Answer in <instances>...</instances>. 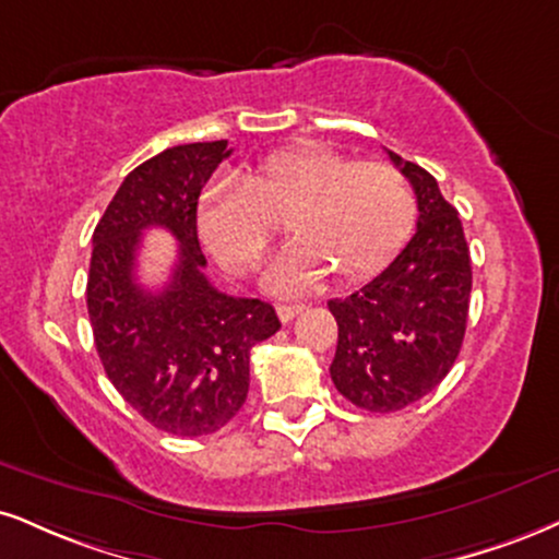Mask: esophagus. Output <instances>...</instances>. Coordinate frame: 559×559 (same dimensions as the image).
Listing matches in <instances>:
<instances>
[{
    "mask_svg": "<svg viewBox=\"0 0 559 559\" xmlns=\"http://www.w3.org/2000/svg\"><path fill=\"white\" fill-rule=\"evenodd\" d=\"M302 311H306V306H302V302H280V306H277V316H280L282 323L293 321L295 316L302 313Z\"/></svg>",
    "mask_w": 559,
    "mask_h": 559,
    "instance_id": "esophagus-1",
    "label": "esophagus"
}]
</instances>
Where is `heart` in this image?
<instances>
[{
    "mask_svg": "<svg viewBox=\"0 0 559 559\" xmlns=\"http://www.w3.org/2000/svg\"><path fill=\"white\" fill-rule=\"evenodd\" d=\"M272 217L287 219L295 243L269 264L264 285L287 295L326 272L355 282L383 269L409 238L415 194L391 163L349 160L321 144L277 150L246 181L215 178L199 194V236L233 272L259 266L274 238Z\"/></svg>",
    "mask_w": 559,
    "mask_h": 559,
    "instance_id": "1",
    "label": "heart"
}]
</instances>
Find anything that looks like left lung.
I'll list each match as a JSON object with an SVG mask.
<instances>
[{"label":"left lung","instance_id":"obj_1","mask_svg":"<svg viewBox=\"0 0 559 559\" xmlns=\"http://www.w3.org/2000/svg\"><path fill=\"white\" fill-rule=\"evenodd\" d=\"M417 194V233L347 298L329 300L340 326L332 381L368 412H399L430 394L456 362L469 319L472 261L459 212L438 181L389 153Z\"/></svg>","mask_w":559,"mask_h":559}]
</instances>
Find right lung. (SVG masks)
<instances>
[{"label": "right lung", "instance_id": "obj_1", "mask_svg": "<svg viewBox=\"0 0 559 559\" xmlns=\"http://www.w3.org/2000/svg\"><path fill=\"white\" fill-rule=\"evenodd\" d=\"M227 155V140L163 150L123 178L93 233L87 313L108 381L150 425L181 438L210 436L238 415L251 347L280 329L269 302L233 298L204 277L197 204ZM147 226L179 240L175 274L157 294L133 274Z\"/></svg>", "mask_w": 559, "mask_h": 559}]
</instances>
